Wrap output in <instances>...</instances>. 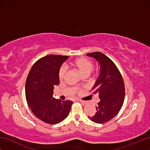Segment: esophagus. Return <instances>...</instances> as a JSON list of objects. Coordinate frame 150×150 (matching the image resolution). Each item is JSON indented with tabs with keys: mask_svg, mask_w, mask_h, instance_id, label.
<instances>
[{
	"mask_svg": "<svg viewBox=\"0 0 150 150\" xmlns=\"http://www.w3.org/2000/svg\"><path fill=\"white\" fill-rule=\"evenodd\" d=\"M79 102H80L81 104H82L83 105H86V104H87V103H86L85 101H83V100H79Z\"/></svg>",
	"mask_w": 150,
	"mask_h": 150,
	"instance_id": "obj_1",
	"label": "esophagus"
}]
</instances>
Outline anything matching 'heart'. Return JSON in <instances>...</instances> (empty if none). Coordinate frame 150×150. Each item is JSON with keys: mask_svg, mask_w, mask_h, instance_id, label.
<instances>
[{"mask_svg": "<svg viewBox=\"0 0 150 150\" xmlns=\"http://www.w3.org/2000/svg\"><path fill=\"white\" fill-rule=\"evenodd\" d=\"M71 65L74 67L76 70H77L81 73V75L83 77H87L91 73L93 69V63L90 59L85 57L78 58L73 60L70 63ZM65 69L63 67L60 68L59 71V78L60 80H62L65 77ZM75 93L78 91V88H74Z\"/></svg>", "mask_w": 150, "mask_h": 150, "instance_id": "1", "label": "heart"}]
</instances>
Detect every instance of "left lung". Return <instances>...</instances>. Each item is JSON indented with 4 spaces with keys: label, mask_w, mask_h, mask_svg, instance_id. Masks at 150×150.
<instances>
[{
    "label": "left lung",
    "mask_w": 150,
    "mask_h": 150,
    "mask_svg": "<svg viewBox=\"0 0 150 150\" xmlns=\"http://www.w3.org/2000/svg\"><path fill=\"white\" fill-rule=\"evenodd\" d=\"M87 55L99 63L100 73L92 88L93 93L98 94L100 101L96 106V114L88 116L95 123L107 122L120 110L123 105L125 88L122 77L115 63L101 52H93Z\"/></svg>",
    "instance_id": "1"
}]
</instances>
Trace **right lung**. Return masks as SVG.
<instances>
[{
  "label": "right lung",
  "mask_w": 150,
  "mask_h": 150,
  "mask_svg": "<svg viewBox=\"0 0 150 150\" xmlns=\"http://www.w3.org/2000/svg\"><path fill=\"white\" fill-rule=\"evenodd\" d=\"M69 57L48 55L35 62L28 75L25 91L30 108L45 123L55 124L69 115L72 101L53 97L55 85H59L61 66Z\"/></svg>",
  "instance_id": "add662e5"
}]
</instances>
